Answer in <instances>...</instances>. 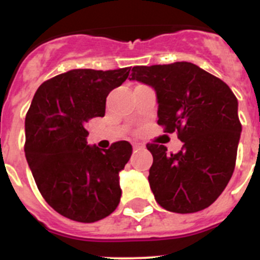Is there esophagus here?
<instances>
[{
	"label": "esophagus",
	"instance_id": "1",
	"mask_svg": "<svg viewBox=\"0 0 260 260\" xmlns=\"http://www.w3.org/2000/svg\"><path fill=\"white\" fill-rule=\"evenodd\" d=\"M133 149H135V151H138V149H145V145H142V143H133Z\"/></svg>",
	"mask_w": 260,
	"mask_h": 260
}]
</instances>
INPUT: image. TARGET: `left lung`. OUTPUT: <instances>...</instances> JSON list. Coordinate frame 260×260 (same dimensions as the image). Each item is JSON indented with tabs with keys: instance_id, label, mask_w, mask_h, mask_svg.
Instances as JSON below:
<instances>
[{
	"instance_id": "left-lung-1",
	"label": "left lung",
	"mask_w": 260,
	"mask_h": 260,
	"mask_svg": "<svg viewBox=\"0 0 260 260\" xmlns=\"http://www.w3.org/2000/svg\"><path fill=\"white\" fill-rule=\"evenodd\" d=\"M131 80L156 90L157 123L165 132H177L183 142L177 153L147 143L153 156L148 181L156 201L179 214L209 208L235 169L242 132L237 96L221 79L187 61L133 67Z\"/></svg>"
}]
</instances>
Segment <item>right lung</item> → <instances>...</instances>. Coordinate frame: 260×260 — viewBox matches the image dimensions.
Here are the masks:
<instances>
[{
  "label": "right lung",
  "mask_w": 260,
  "mask_h": 260,
  "mask_svg": "<svg viewBox=\"0 0 260 260\" xmlns=\"http://www.w3.org/2000/svg\"><path fill=\"white\" fill-rule=\"evenodd\" d=\"M131 68L74 69L44 81L25 118V156L39 191L62 216L94 222L119 204V172L132 154L127 141L108 149L86 145L85 124L104 117L108 94Z\"/></svg>",
  "instance_id": "right-lung-1"
}]
</instances>
